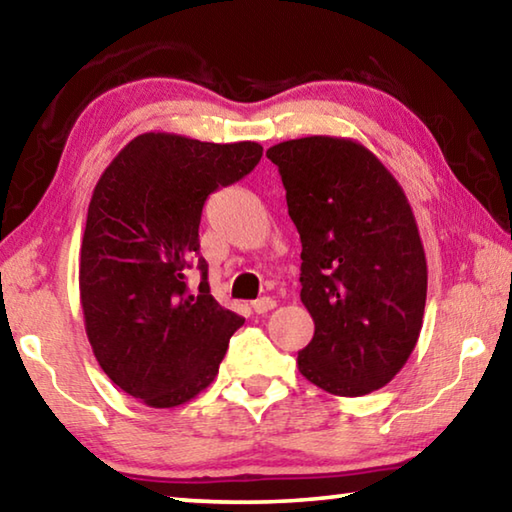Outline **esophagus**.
Returning <instances> with one entry per match:
<instances>
[{"label":"esophagus","instance_id":"esophagus-1","mask_svg":"<svg viewBox=\"0 0 512 512\" xmlns=\"http://www.w3.org/2000/svg\"><path fill=\"white\" fill-rule=\"evenodd\" d=\"M275 307V300L273 298H259L253 302V311L255 314H268Z\"/></svg>","mask_w":512,"mask_h":512}]
</instances>
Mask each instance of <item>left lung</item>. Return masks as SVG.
<instances>
[{
  "mask_svg": "<svg viewBox=\"0 0 512 512\" xmlns=\"http://www.w3.org/2000/svg\"><path fill=\"white\" fill-rule=\"evenodd\" d=\"M296 223L300 300L314 339L298 352L311 384L341 397L386 386L418 343L427 259L393 173L359 142L314 135L275 144Z\"/></svg>",
  "mask_w": 512,
  "mask_h": 512,
  "instance_id": "1",
  "label": "left lung"
}]
</instances>
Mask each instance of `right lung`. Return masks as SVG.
<instances>
[{
  "label": "right lung",
  "mask_w": 512,
  "mask_h": 512,
  "mask_svg": "<svg viewBox=\"0 0 512 512\" xmlns=\"http://www.w3.org/2000/svg\"><path fill=\"white\" fill-rule=\"evenodd\" d=\"M262 151L144 133L101 173L83 232L81 307L101 370L135 400L155 409L192 400L244 325L212 298L207 262L195 259L198 225L207 196L248 176ZM194 263L198 294L186 287Z\"/></svg>",
  "instance_id": "right-lung-1"
}]
</instances>
